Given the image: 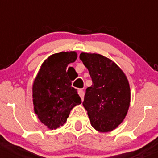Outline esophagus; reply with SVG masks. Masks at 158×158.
<instances>
[{
	"label": "esophagus",
	"mask_w": 158,
	"mask_h": 158,
	"mask_svg": "<svg viewBox=\"0 0 158 158\" xmlns=\"http://www.w3.org/2000/svg\"><path fill=\"white\" fill-rule=\"evenodd\" d=\"M78 93H79V96L81 97L82 100H83L84 99V95H85V92H84V91L82 90V89H79V91H78Z\"/></svg>",
	"instance_id": "obj_1"
}]
</instances>
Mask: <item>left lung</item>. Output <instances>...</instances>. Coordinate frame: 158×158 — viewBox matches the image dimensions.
<instances>
[{"instance_id":"obj_1","label":"left lung","mask_w":158,"mask_h":158,"mask_svg":"<svg viewBox=\"0 0 158 158\" xmlns=\"http://www.w3.org/2000/svg\"><path fill=\"white\" fill-rule=\"evenodd\" d=\"M79 58L92 81L82 102L91 125L99 132L111 131L123 122L130 106L128 79L116 63L104 56L82 52Z\"/></svg>"}]
</instances>
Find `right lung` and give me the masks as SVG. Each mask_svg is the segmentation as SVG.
<instances>
[{"mask_svg": "<svg viewBox=\"0 0 158 158\" xmlns=\"http://www.w3.org/2000/svg\"><path fill=\"white\" fill-rule=\"evenodd\" d=\"M76 59V51L49 56L41 65L33 81L32 95L34 112L50 130L63 126L70 111L82 102L77 90L71 86L72 79L66 73L68 65Z\"/></svg>", "mask_w": 158, "mask_h": 158, "instance_id": "obj_1", "label": "right lung"}]
</instances>
